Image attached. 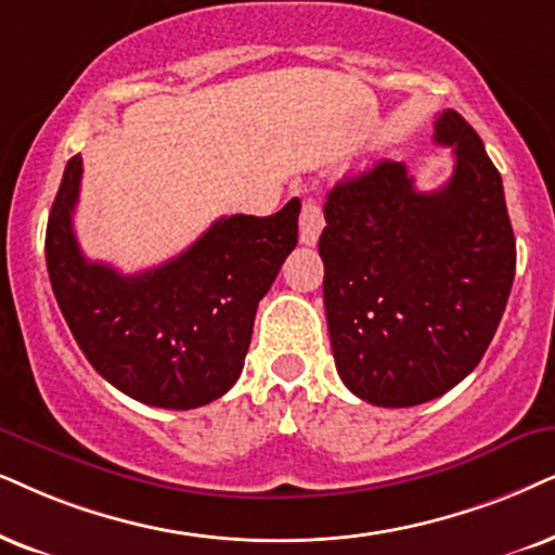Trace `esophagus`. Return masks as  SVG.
Listing matches in <instances>:
<instances>
[{
	"label": "esophagus",
	"instance_id": "1",
	"mask_svg": "<svg viewBox=\"0 0 555 555\" xmlns=\"http://www.w3.org/2000/svg\"><path fill=\"white\" fill-rule=\"evenodd\" d=\"M322 228H325V215H322L318 202L307 199L305 205H301L299 215V241L305 245H314L322 233Z\"/></svg>",
	"mask_w": 555,
	"mask_h": 555
}]
</instances>
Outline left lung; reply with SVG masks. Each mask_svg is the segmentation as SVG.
<instances>
[{
    "label": "left lung",
    "instance_id": "obj_1",
    "mask_svg": "<svg viewBox=\"0 0 555 555\" xmlns=\"http://www.w3.org/2000/svg\"><path fill=\"white\" fill-rule=\"evenodd\" d=\"M433 140L453 177L420 192L404 164L382 160L338 181L325 202L330 346L343 384L378 406L446 395L487 353L515 279L502 177L455 109Z\"/></svg>",
    "mask_w": 555,
    "mask_h": 555
}]
</instances>
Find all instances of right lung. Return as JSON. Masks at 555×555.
<instances>
[{"label":"right lung","instance_id":"obj_1","mask_svg":"<svg viewBox=\"0 0 555 555\" xmlns=\"http://www.w3.org/2000/svg\"><path fill=\"white\" fill-rule=\"evenodd\" d=\"M81 156L63 171L46 230V263L87 361L143 404L194 410L243 371L258 301L297 245L299 199L271 217H220L184 254L125 276L87 261L74 233Z\"/></svg>","mask_w":555,"mask_h":555}]
</instances>
